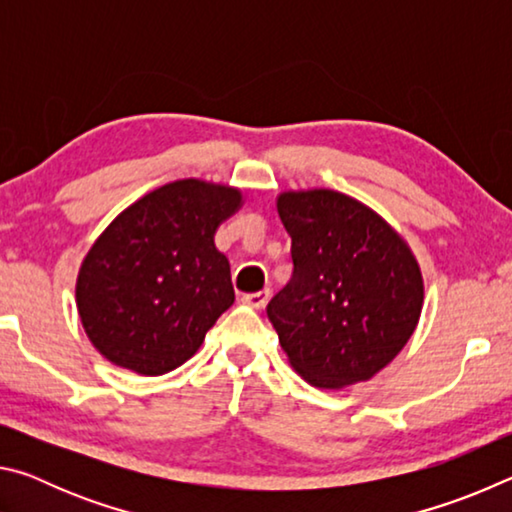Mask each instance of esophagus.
<instances>
[{
	"instance_id": "1",
	"label": "esophagus",
	"mask_w": 512,
	"mask_h": 512,
	"mask_svg": "<svg viewBox=\"0 0 512 512\" xmlns=\"http://www.w3.org/2000/svg\"><path fill=\"white\" fill-rule=\"evenodd\" d=\"M268 298H271V291L264 289V291H257V293H246L244 302H246V305H250V307H255V309H264Z\"/></svg>"
}]
</instances>
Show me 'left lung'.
I'll return each instance as SVG.
<instances>
[{"label": "left lung", "instance_id": "left-lung-1", "mask_svg": "<svg viewBox=\"0 0 512 512\" xmlns=\"http://www.w3.org/2000/svg\"><path fill=\"white\" fill-rule=\"evenodd\" d=\"M277 214L293 275L266 314L291 366L316 388L375 377L420 320L418 259L377 212L334 189L284 192Z\"/></svg>", "mask_w": 512, "mask_h": 512}]
</instances>
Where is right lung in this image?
I'll list each match as a JSON object with an SVG mask.
<instances>
[{
	"instance_id": "add662e5",
	"label": "right lung",
	"mask_w": 512,
	"mask_h": 512,
	"mask_svg": "<svg viewBox=\"0 0 512 512\" xmlns=\"http://www.w3.org/2000/svg\"><path fill=\"white\" fill-rule=\"evenodd\" d=\"M239 207V189L185 178L142 196L101 232L81 264L76 307L103 357L151 377L194 357L235 302L214 235Z\"/></svg>"
}]
</instances>
